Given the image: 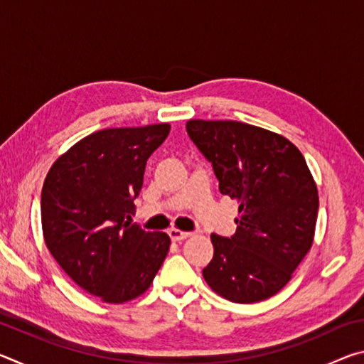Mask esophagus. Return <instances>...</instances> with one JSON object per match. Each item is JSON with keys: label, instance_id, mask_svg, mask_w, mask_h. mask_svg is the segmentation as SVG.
I'll use <instances>...</instances> for the list:
<instances>
[{"label": "esophagus", "instance_id": "34e87169", "mask_svg": "<svg viewBox=\"0 0 364 364\" xmlns=\"http://www.w3.org/2000/svg\"><path fill=\"white\" fill-rule=\"evenodd\" d=\"M168 234H170L171 241H175V242H181V241H184V239H188L191 236V232L180 231V230H176V228H171Z\"/></svg>", "mask_w": 364, "mask_h": 364}]
</instances>
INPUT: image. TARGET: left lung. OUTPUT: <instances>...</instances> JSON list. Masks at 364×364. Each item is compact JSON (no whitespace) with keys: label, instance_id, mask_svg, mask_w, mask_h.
I'll return each instance as SVG.
<instances>
[{"label":"left lung","instance_id":"8db88e82","mask_svg":"<svg viewBox=\"0 0 364 364\" xmlns=\"http://www.w3.org/2000/svg\"><path fill=\"white\" fill-rule=\"evenodd\" d=\"M189 138L210 160L220 193L239 204L236 232L212 234L202 271L213 292L236 304L273 297L311 249L318 189L297 146L234 120H188Z\"/></svg>","mask_w":364,"mask_h":364}]
</instances>
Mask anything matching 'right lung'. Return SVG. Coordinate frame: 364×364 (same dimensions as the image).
Here are the masks:
<instances>
[{
    "label": "right lung",
    "mask_w": 364,
    "mask_h": 364,
    "mask_svg": "<svg viewBox=\"0 0 364 364\" xmlns=\"http://www.w3.org/2000/svg\"><path fill=\"white\" fill-rule=\"evenodd\" d=\"M168 133V123L95 132L64 152L43 183L48 250L75 284L106 304L143 295L168 254L167 232L128 221L146 160Z\"/></svg>",
    "instance_id": "add662e5"
}]
</instances>
